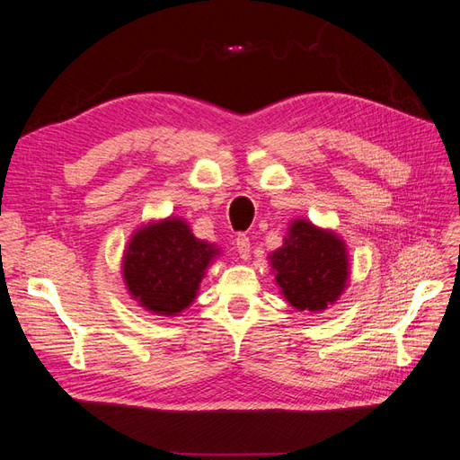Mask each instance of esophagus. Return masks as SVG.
Wrapping results in <instances>:
<instances>
[{
    "mask_svg": "<svg viewBox=\"0 0 460 460\" xmlns=\"http://www.w3.org/2000/svg\"><path fill=\"white\" fill-rule=\"evenodd\" d=\"M235 249H238V255L242 259H249V253H252V242L245 234H240L238 238H235Z\"/></svg>",
    "mask_w": 460,
    "mask_h": 460,
    "instance_id": "esophagus-1",
    "label": "esophagus"
}]
</instances>
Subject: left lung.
Masks as SVG:
<instances>
[{"mask_svg": "<svg viewBox=\"0 0 460 460\" xmlns=\"http://www.w3.org/2000/svg\"><path fill=\"white\" fill-rule=\"evenodd\" d=\"M270 267L284 299L297 311L328 309L349 280L345 242L305 218L291 220L284 245L270 255Z\"/></svg>", "mask_w": 460, "mask_h": 460, "instance_id": "8db88e82", "label": "left lung"}]
</instances>
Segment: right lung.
Instances as JSON below:
<instances>
[{"instance_id": "1", "label": "right lung", "mask_w": 460, "mask_h": 460, "mask_svg": "<svg viewBox=\"0 0 460 460\" xmlns=\"http://www.w3.org/2000/svg\"><path fill=\"white\" fill-rule=\"evenodd\" d=\"M215 243L198 240L178 217L153 220L137 228L124 249L122 278L132 299L159 316H176L198 296Z\"/></svg>"}]
</instances>
